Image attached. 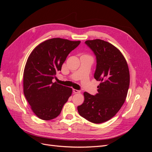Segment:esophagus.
Segmentation results:
<instances>
[{
	"mask_svg": "<svg viewBox=\"0 0 152 152\" xmlns=\"http://www.w3.org/2000/svg\"><path fill=\"white\" fill-rule=\"evenodd\" d=\"M73 92L74 93H80V90H77V89H73Z\"/></svg>",
	"mask_w": 152,
	"mask_h": 152,
	"instance_id": "esophagus-1",
	"label": "esophagus"
}]
</instances>
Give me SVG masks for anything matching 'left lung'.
<instances>
[{"instance_id":"obj_1","label":"left lung","mask_w":152,"mask_h":152,"mask_svg":"<svg viewBox=\"0 0 152 152\" xmlns=\"http://www.w3.org/2000/svg\"><path fill=\"white\" fill-rule=\"evenodd\" d=\"M96 59L94 79L101 83L94 96L84 93V102L78 106L80 115L100 124L115 115L125 102L129 87V71L126 59L117 48L100 39L86 40Z\"/></svg>"}]
</instances>
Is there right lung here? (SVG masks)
Returning <instances> with one entry per match:
<instances>
[{"label":"right lung","instance_id":"right-lung-1","mask_svg":"<svg viewBox=\"0 0 152 152\" xmlns=\"http://www.w3.org/2000/svg\"><path fill=\"white\" fill-rule=\"evenodd\" d=\"M80 41L53 38L37 45L29 56L23 73V92L32 111L40 119L60 114L72 93L70 87L53 82L68 55Z\"/></svg>","mask_w":152,"mask_h":152}]
</instances>
